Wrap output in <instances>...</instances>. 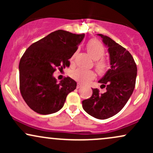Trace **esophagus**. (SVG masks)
Listing matches in <instances>:
<instances>
[{"mask_svg": "<svg viewBox=\"0 0 153 153\" xmlns=\"http://www.w3.org/2000/svg\"><path fill=\"white\" fill-rule=\"evenodd\" d=\"M81 84L80 83V82H78V83H77V88H80L81 87Z\"/></svg>", "mask_w": 153, "mask_h": 153, "instance_id": "34e87169", "label": "esophagus"}]
</instances>
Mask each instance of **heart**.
Wrapping results in <instances>:
<instances>
[{
  "instance_id": "b5f03b06",
  "label": "heart",
  "mask_w": 153,
  "mask_h": 153,
  "mask_svg": "<svg viewBox=\"0 0 153 153\" xmlns=\"http://www.w3.org/2000/svg\"><path fill=\"white\" fill-rule=\"evenodd\" d=\"M86 49L88 54L92 57L95 62V68L96 71L100 74L104 73L108 68V63L105 59H101L105 54V49L102 44L96 39H91L86 45ZM75 52L72 56L71 59L75 58ZM71 77L78 82L85 83L93 80L95 78V73L94 71L84 70L82 68H78L71 72Z\"/></svg>"
}]
</instances>
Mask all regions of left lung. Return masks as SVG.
<instances>
[{"mask_svg": "<svg viewBox=\"0 0 153 153\" xmlns=\"http://www.w3.org/2000/svg\"><path fill=\"white\" fill-rule=\"evenodd\" d=\"M108 47L111 68L99 82L106 91L101 94L92 88L91 98L82 101V108L88 114L106 119L119 113L125 106L134 89L137 68L129 51L110 37L99 34Z\"/></svg>", "mask_w": 153, "mask_h": 153, "instance_id": "8db88e82", "label": "left lung"}]
</instances>
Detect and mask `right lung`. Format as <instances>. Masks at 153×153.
Wrapping results in <instances>:
<instances>
[{
    "mask_svg": "<svg viewBox=\"0 0 153 153\" xmlns=\"http://www.w3.org/2000/svg\"><path fill=\"white\" fill-rule=\"evenodd\" d=\"M84 36L55 31L32 44L23 54L19 62L21 94L35 112L46 115L58 111L68 94L76 88V82L70 77L57 82L53 73L57 68L70 66L69 59Z\"/></svg>",
    "mask_w": 153,
    "mask_h": 153,
    "instance_id": "add662e5",
    "label": "right lung"
}]
</instances>
